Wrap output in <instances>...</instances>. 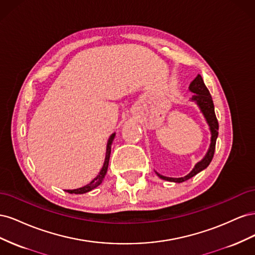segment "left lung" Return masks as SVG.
Segmentation results:
<instances>
[{
  "instance_id": "obj_1",
  "label": "left lung",
  "mask_w": 255,
  "mask_h": 255,
  "mask_svg": "<svg viewBox=\"0 0 255 255\" xmlns=\"http://www.w3.org/2000/svg\"><path fill=\"white\" fill-rule=\"evenodd\" d=\"M189 90L191 92H194V95H192V97H191V100L199 105L200 110H201V112L203 113L204 117L208 123V126H210V129L212 132L211 145H210V149H208V151L206 153L205 157L201 161H199V163L195 166V168L192 169V171L189 174H187L186 176L175 179V177L164 176V175H161L156 172V174L160 177V179L166 180V181H170V182H175V183H182L184 181L189 180L190 177L195 176L197 173L202 171L203 169H205L208 165L211 164V161L214 157V153H215L216 140H217V137H218L219 126H218V120H217V118H216V115H215L213 99H212L210 91H208L207 87L205 86L201 75L198 74L197 78L192 81V83L189 86Z\"/></svg>"
}]
</instances>
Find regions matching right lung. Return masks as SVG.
Wrapping results in <instances>:
<instances>
[{
	"instance_id": "1",
	"label": "right lung",
	"mask_w": 255,
	"mask_h": 255,
	"mask_svg": "<svg viewBox=\"0 0 255 255\" xmlns=\"http://www.w3.org/2000/svg\"><path fill=\"white\" fill-rule=\"evenodd\" d=\"M115 138V134H112V136L110 137L109 142H107V148H106V157H105V161H104V165L101 169V171L97 175L96 179L92 180L88 185L84 187H81L79 189H73V190H67L69 194H85V192H88L92 189H95L96 187H98L100 184L102 183L104 176L107 172V168H109V163H110V156H111V149H112V143L113 140Z\"/></svg>"
}]
</instances>
